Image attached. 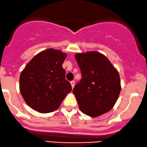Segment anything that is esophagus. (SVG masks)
<instances>
[{"label":"esophagus","mask_w":147,"mask_h":147,"mask_svg":"<svg viewBox=\"0 0 147 147\" xmlns=\"http://www.w3.org/2000/svg\"><path fill=\"white\" fill-rule=\"evenodd\" d=\"M70 83H71V87L74 88V86H75V81H74V80L71 81Z\"/></svg>","instance_id":"34e87169"}]
</instances>
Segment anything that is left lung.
Instances as JSON below:
<instances>
[{
	"label": "left lung",
	"instance_id": "left-lung-1",
	"mask_svg": "<svg viewBox=\"0 0 147 147\" xmlns=\"http://www.w3.org/2000/svg\"><path fill=\"white\" fill-rule=\"evenodd\" d=\"M82 78L73 93L83 113L96 117L110 111L121 92L119 72L108 58L97 52L75 56Z\"/></svg>",
	"mask_w": 147,
	"mask_h": 147
}]
</instances>
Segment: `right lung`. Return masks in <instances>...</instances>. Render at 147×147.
I'll return each mask as SVG.
<instances>
[{
    "label": "right lung",
    "instance_id": "right-lung-1",
    "mask_svg": "<svg viewBox=\"0 0 147 147\" xmlns=\"http://www.w3.org/2000/svg\"><path fill=\"white\" fill-rule=\"evenodd\" d=\"M66 54L48 49L32 58L20 78V90L25 102L40 113L57 110L71 85L65 79L62 64Z\"/></svg>",
    "mask_w": 147,
    "mask_h": 147
}]
</instances>
